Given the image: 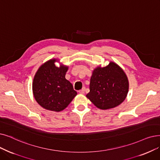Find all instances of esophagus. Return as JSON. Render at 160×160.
<instances>
[{
    "label": "esophagus",
    "instance_id": "obj_1",
    "mask_svg": "<svg viewBox=\"0 0 160 160\" xmlns=\"http://www.w3.org/2000/svg\"><path fill=\"white\" fill-rule=\"evenodd\" d=\"M85 88H83L82 89H80V90H79L78 91V92L80 93V94H84V93H85Z\"/></svg>",
    "mask_w": 160,
    "mask_h": 160
}]
</instances>
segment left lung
<instances>
[{
	"mask_svg": "<svg viewBox=\"0 0 160 160\" xmlns=\"http://www.w3.org/2000/svg\"><path fill=\"white\" fill-rule=\"evenodd\" d=\"M129 82L123 69L114 62L104 67H97L90 79L86 95L93 105L102 110L116 107L126 99Z\"/></svg>",
	"mask_w": 160,
	"mask_h": 160,
	"instance_id": "obj_1",
	"label": "left lung"
}]
</instances>
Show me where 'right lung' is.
Segmentation results:
<instances>
[{
    "label": "right lung",
    "mask_w": 160,
    "mask_h": 160,
    "mask_svg": "<svg viewBox=\"0 0 160 160\" xmlns=\"http://www.w3.org/2000/svg\"><path fill=\"white\" fill-rule=\"evenodd\" d=\"M56 59L42 65L37 71L32 82L34 99L44 108L60 112L64 110L77 95L71 83L65 78L68 67L55 66Z\"/></svg>",
    "instance_id": "right-lung-1"
}]
</instances>
